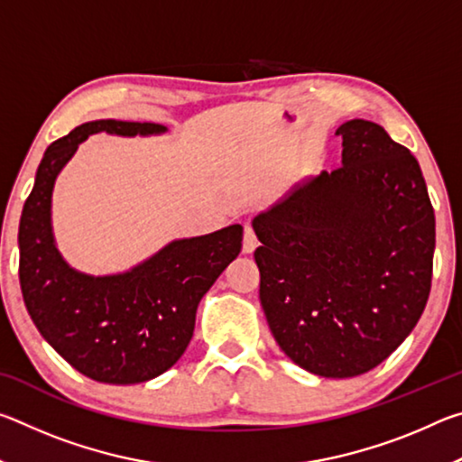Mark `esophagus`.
<instances>
[{"label": "esophagus", "instance_id": "obj_1", "mask_svg": "<svg viewBox=\"0 0 462 462\" xmlns=\"http://www.w3.org/2000/svg\"><path fill=\"white\" fill-rule=\"evenodd\" d=\"M256 245H259V240H256V236H254L253 226L246 224L245 226V238H242V253H245V254L254 253Z\"/></svg>", "mask_w": 462, "mask_h": 462}]
</instances>
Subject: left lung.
Masks as SVG:
<instances>
[{
  "instance_id": "left-lung-1",
  "label": "left lung",
  "mask_w": 462,
  "mask_h": 462,
  "mask_svg": "<svg viewBox=\"0 0 462 462\" xmlns=\"http://www.w3.org/2000/svg\"><path fill=\"white\" fill-rule=\"evenodd\" d=\"M342 167L253 220L261 306L281 350L319 377L371 371L426 308L434 209L416 156L379 124L344 122Z\"/></svg>"
}]
</instances>
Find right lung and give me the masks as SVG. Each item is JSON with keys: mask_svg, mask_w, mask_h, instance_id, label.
<instances>
[{"mask_svg": "<svg viewBox=\"0 0 462 462\" xmlns=\"http://www.w3.org/2000/svg\"><path fill=\"white\" fill-rule=\"evenodd\" d=\"M165 134L151 122L96 120L52 143L36 171L20 217V287L42 338L83 373L109 385H134L171 369L189 344L201 297L242 248V226L179 238L126 273L88 275L59 253L52 189L91 134Z\"/></svg>", "mask_w": 462, "mask_h": 462, "instance_id": "obj_1", "label": "right lung"}]
</instances>
